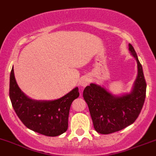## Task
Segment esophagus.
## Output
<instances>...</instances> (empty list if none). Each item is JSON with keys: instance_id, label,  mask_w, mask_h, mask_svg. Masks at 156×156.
<instances>
[{"instance_id": "34e87169", "label": "esophagus", "mask_w": 156, "mask_h": 156, "mask_svg": "<svg viewBox=\"0 0 156 156\" xmlns=\"http://www.w3.org/2000/svg\"><path fill=\"white\" fill-rule=\"evenodd\" d=\"M90 83V79L87 76H84L83 78H81L80 81V85L82 87H85L88 83Z\"/></svg>"}]
</instances>
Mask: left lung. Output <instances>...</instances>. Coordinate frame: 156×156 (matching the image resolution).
<instances>
[{
  "label": "left lung",
  "instance_id": "8db88e82",
  "mask_svg": "<svg viewBox=\"0 0 156 156\" xmlns=\"http://www.w3.org/2000/svg\"><path fill=\"white\" fill-rule=\"evenodd\" d=\"M128 46L138 68L131 92L115 96L96 83H91L83 90V99L89 108L94 128L98 133H113L131 125L138 118L144 104L147 84L142 65L133 46L131 44Z\"/></svg>",
  "mask_w": 156,
  "mask_h": 156
}]
</instances>
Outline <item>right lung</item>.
<instances>
[{
	"label": "right lung",
	"instance_id": "add662e5",
	"mask_svg": "<svg viewBox=\"0 0 156 156\" xmlns=\"http://www.w3.org/2000/svg\"><path fill=\"white\" fill-rule=\"evenodd\" d=\"M79 96L76 87L57 100H33L19 87L13 69L10 73L9 97L15 112L29 129L41 135L58 136L66 132L71 104Z\"/></svg>",
	"mask_w": 156,
	"mask_h": 156
}]
</instances>
